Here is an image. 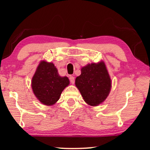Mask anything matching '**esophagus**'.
Masks as SVG:
<instances>
[{
  "label": "esophagus",
  "mask_w": 150,
  "mask_h": 150,
  "mask_svg": "<svg viewBox=\"0 0 150 150\" xmlns=\"http://www.w3.org/2000/svg\"><path fill=\"white\" fill-rule=\"evenodd\" d=\"M69 81H70V83L71 84L74 83V82H75L74 77V76H70V77H69Z\"/></svg>",
  "instance_id": "34e87169"
}]
</instances>
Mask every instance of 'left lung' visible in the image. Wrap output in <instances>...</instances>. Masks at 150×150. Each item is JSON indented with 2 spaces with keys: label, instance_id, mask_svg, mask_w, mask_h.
<instances>
[{
  "label": "left lung",
  "instance_id": "8db88e82",
  "mask_svg": "<svg viewBox=\"0 0 150 150\" xmlns=\"http://www.w3.org/2000/svg\"><path fill=\"white\" fill-rule=\"evenodd\" d=\"M75 85L84 100L90 106H98L108 97L111 89V80L104 61L88 64L81 68Z\"/></svg>",
  "mask_w": 150,
  "mask_h": 150
}]
</instances>
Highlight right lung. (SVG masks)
Segmentation results:
<instances>
[{
	"mask_svg": "<svg viewBox=\"0 0 150 150\" xmlns=\"http://www.w3.org/2000/svg\"><path fill=\"white\" fill-rule=\"evenodd\" d=\"M69 84L68 78L59 76L53 63L42 61L32 78L31 87L41 103L52 106L59 100L63 89Z\"/></svg>",
	"mask_w": 150,
	"mask_h": 150,
	"instance_id": "right-lung-1",
	"label": "right lung"
}]
</instances>
